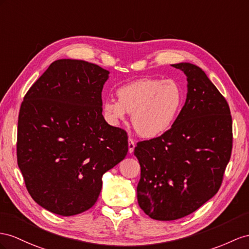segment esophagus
Segmentation results:
<instances>
[{"label": "esophagus", "mask_w": 249, "mask_h": 249, "mask_svg": "<svg viewBox=\"0 0 249 249\" xmlns=\"http://www.w3.org/2000/svg\"><path fill=\"white\" fill-rule=\"evenodd\" d=\"M135 147H136L135 141H133V140H132L131 138H129V139H128V151L130 152V154L133 151V149H135Z\"/></svg>", "instance_id": "obj_1"}]
</instances>
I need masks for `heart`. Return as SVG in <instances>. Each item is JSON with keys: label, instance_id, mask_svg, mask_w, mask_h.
<instances>
[{"label": "heart", "instance_id": "1", "mask_svg": "<svg viewBox=\"0 0 249 249\" xmlns=\"http://www.w3.org/2000/svg\"><path fill=\"white\" fill-rule=\"evenodd\" d=\"M118 100H107L103 112L111 125H119L131 114L133 129L143 138H156L166 131L180 110L183 94L171 80L143 79L120 88Z\"/></svg>", "mask_w": 249, "mask_h": 249}]
</instances>
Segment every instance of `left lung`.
Listing matches in <instances>:
<instances>
[{"label":"left lung","mask_w":249,"mask_h":249,"mask_svg":"<svg viewBox=\"0 0 249 249\" xmlns=\"http://www.w3.org/2000/svg\"><path fill=\"white\" fill-rule=\"evenodd\" d=\"M173 66L187 76L185 104L168 130L135 148L141 166L138 203L159 221L186 216L218 193L232 149V119L225 98L200 67Z\"/></svg>","instance_id":"8db88e82"}]
</instances>
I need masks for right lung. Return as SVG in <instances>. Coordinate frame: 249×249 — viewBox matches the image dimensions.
Instances as JSON below:
<instances>
[{
    "mask_svg": "<svg viewBox=\"0 0 249 249\" xmlns=\"http://www.w3.org/2000/svg\"><path fill=\"white\" fill-rule=\"evenodd\" d=\"M108 73L86 61H54L21 104L18 165L31 197L53 213L69 216L91 208L102 177L128 151L127 132L102 114Z\"/></svg>",
    "mask_w": 249,
    "mask_h": 249,
    "instance_id": "add662e5",
    "label": "right lung"
}]
</instances>
